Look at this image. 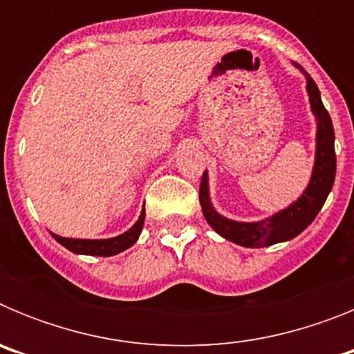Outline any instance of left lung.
Wrapping results in <instances>:
<instances>
[{
    "label": "left lung",
    "instance_id": "obj_1",
    "mask_svg": "<svg viewBox=\"0 0 354 354\" xmlns=\"http://www.w3.org/2000/svg\"><path fill=\"white\" fill-rule=\"evenodd\" d=\"M298 67L306 80V93L310 101V109L317 122L315 131V159L312 168L310 180L306 184L305 192L298 200L287 205L282 211L274 212L270 218L259 221H236L225 218L216 211L209 195V175L204 171L202 183H200V205L207 223L211 225L216 234H220L227 241H232L236 245L245 248H262L271 246L283 241H290L305 230L315 220L317 212L323 209L328 195H330L333 180H335L337 158H335V131L333 124L321 101V92L317 84L312 80L310 74Z\"/></svg>",
    "mask_w": 354,
    "mask_h": 354
}]
</instances>
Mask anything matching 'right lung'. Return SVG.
<instances>
[{
	"instance_id": "right-lung-1",
	"label": "right lung",
	"mask_w": 354,
	"mask_h": 354,
	"mask_svg": "<svg viewBox=\"0 0 354 354\" xmlns=\"http://www.w3.org/2000/svg\"><path fill=\"white\" fill-rule=\"evenodd\" d=\"M143 221H145V209H142L140 218L136 223L126 230L124 234L117 237H108V239H72V237H62L53 234L62 246L71 250L72 253L77 255H95V257H111L117 253L124 252V250L131 248V246L138 241L140 234H142Z\"/></svg>"
}]
</instances>
